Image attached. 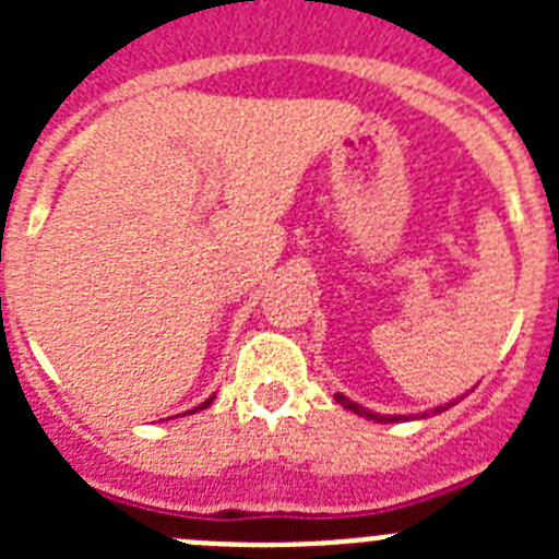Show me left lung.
Wrapping results in <instances>:
<instances>
[{"label": "left lung", "instance_id": "obj_1", "mask_svg": "<svg viewBox=\"0 0 559 559\" xmlns=\"http://www.w3.org/2000/svg\"><path fill=\"white\" fill-rule=\"evenodd\" d=\"M462 400V397H456ZM456 400H451V403H445V406H437L431 408V412H423V414H378V412H369L367 406H360V403H355V400H349L347 394L335 392V403H341V406L347 408V412L358 414V417H367L372 419V423H403V419H417V417H431V414H439V412H448V408L456 403Z\"/></svg>", "mask_w": 559, "mask_h": 559}]
</instances>
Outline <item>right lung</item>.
<instances>
[{"label": "right lung", "instance_id": "1", "mask_svg": "<svg viewBox=\"0 0 559 559\" xmlns=\"http://www.w3.org/2000/svg\"><path fill=\"white\" fill-rule=\"evenodd\" d=\"M212 400H215V394H212V397H206L204 403H201V406H195V408H190V412H199V408H206L212 403ZM190 412H185V414H190Z\"/></svg>", "mask_w": 559, "mask_h": 559}]
</instances>
